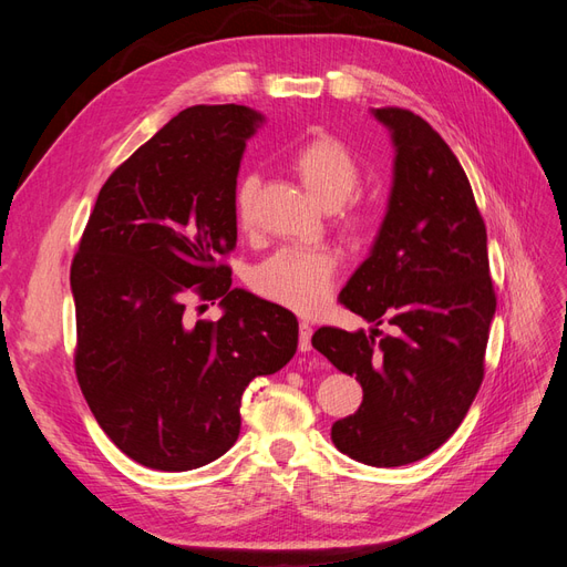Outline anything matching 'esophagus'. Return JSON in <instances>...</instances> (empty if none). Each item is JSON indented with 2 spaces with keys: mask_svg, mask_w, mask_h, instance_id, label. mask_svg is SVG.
Listing matches in <instances>:
<instances>
[{
  "mask_svg": "<svg viewBox=\"0 0 567 567\" xmlns=\"http://www.w3.org/2000/svg\"><path fill=\"white\" fill-rule=\"evenodd\" d=\"M300 350L302 352L312 350V326L307 321H300Z\"/></svg>",
  "mask_w": 567,
  "mask_h": 567,
  "instance_id": "esophagus-1",
  "label": "esophagus"
}]
</instances>
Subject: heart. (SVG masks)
Listing matches in <instances>:
<instances>
[{"mask_svg": "<svg viewBox=\"0 0 567 567\" xmlns=\"http://www.w3.org/2000/svg\"><path fill=\"white\" fill-rule=\"evenodd\" d=\"M290 167L302 182L305 192L329 210L350 200L362 182V167L352 151L331 134L315 136L298 146L290 156ZM257 188H260V179L255 175H244L236 182L234 213L241 227L252 221ZM348 225L354 231L362 229L364 215L352 213ZM336 267V255L326 248H286L255 269L252 284L265 298L307 315L326 302Z\"/></svg>", "mask_w": 567, "mask_h": 567, "instance_id": "1", "label": "heart"}]
</instances>
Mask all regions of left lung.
I'll return each mask as SVG.
<instances>
[{
  "label": "left lung",
  "instance_id": "obj_1",
  "mask_svg": "<svg viewBox=\"0 0 567 567\" xmlns=\"http://www.w3.org/2000/svg\"><path fill=\"white\" fill-rule=\"evenodd\" d=\"M394 148L385 217L340 302L371 333L323 326L312 346L362 383L364 400L331 427L336 447L375 468L414 463L447 442L483 383L496 298L487 231L442 136L402 109H371ZM385 320L393 331L381 339Z\"/></svg>",
  "mask_w": 567,
  "mask_h": 567
}]
</instances>
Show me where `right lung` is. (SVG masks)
Here are the masks:
<instances>
[{"label":"right lung","mask_w":567,"mask_h":567,"mask_svg":"<svg viewBox=\"0 0 567 567\" xmlns=\"http://www.w3.org/2000/svg\"><path fill=\"white\" fill-rule=\"evenodd\" d=\"M262 125L236 104L182 111L101 186L82 234L78 381L115 447L146 468L182 473L229 452L248 383L298 350L296 315L231 288L217 265L236 248V177ZM192 292L219 299L223 317L188 322Z\"/></svg>","instance_id":"add662e5"}]
</instances>
